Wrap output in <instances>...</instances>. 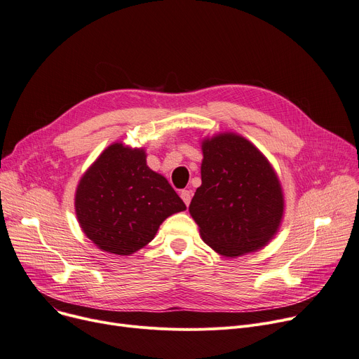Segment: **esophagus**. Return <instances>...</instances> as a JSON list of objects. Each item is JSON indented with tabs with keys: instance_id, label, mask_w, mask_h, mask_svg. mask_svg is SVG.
<instances>
[{
	"instance_id": "esophagus-1",
	"label": "esophagus",
	"mask_w": 359,
	"mask_h": 359,
	"mask_svg": "<svg viewBox=\"0 0 359 359\" xmlns=\"http://www.w3.org/2000/svg\"><path fill=\"white\" fill-rule=\"evenodd\" d=\"M180 198L183 199L184 205L189 206L190 201H192V192H190V190H182V192H180Z\"/></svg>"
}]
</instances>
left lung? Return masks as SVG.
Here are the masks:
<instances>
[{"mask_svg":"<svg viewBox=\"0 0 359 359\" xmlns=\"http://www.w3.org/2000/svg\"><path fill=\"white\" fill-rule=\"evenodd\" d=\"M202 150V184L189 206L202 240L225 257L264 247L277 232L284 208L273 167L235 134L205 140Z\"/></svg>","mask_w":359,"mask_h":359,"instance_id":"left-lung-1","label":"left lung"}]
</instances>
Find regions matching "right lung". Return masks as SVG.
I'll list each match as a JSON object with an SVG mask.
<instances>
[{
    "mask_svg": "<svg viewBox=\"0 0 359 359\" xmlns=\"http://www.w3.org/2000/svg\"><path fill=\"white\" fill-rule=\"evenodd\" d=\"M75 206L89 240L116 255L138 251L167 217L186 209L170 183L149 169L144 151L118 142L83 175Z\"/></svg>",
    "mask_w": 359,
    "mask_h": 359,
    "instance_id": "obj_1",
    "label": "right lung"
}]
</instances>
